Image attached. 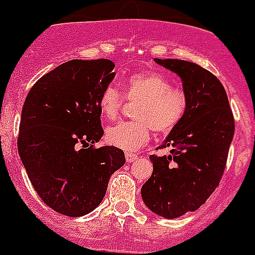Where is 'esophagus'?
<instances>
[{"instance_id":"34e87169","label":"esophagus","mask_w":255,"mask_h":255,"mask_svg":"<svg viewBox=\"0 0 255 255\" xmlns=\"http://www.w3.org/2000/svg\"><path fill=\"white\" fill-rule=\"evenodd\" d=\"M125 159H126V162H128V163H131V162H134V161H136V159H138V155L135 154V153L128 152V153H125Z\"/></svg>"}]
</instances>
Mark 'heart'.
I'll list each match as a JSON object with an SVG mask.
<instances>
[{"mask_svg":"<svg viewBox=\"0 0 255 255\" xmlns=\"http://www.w3.org/2000/svg\"><path fill=\"white\" fill-rule=\"evenodd\" d=\"M124 94L130 101H139L135 107V121H121L106 130V141L123 150H136L145 145L152 129L168 134L180 125L189 110V96L184 89L172 87L162 74L152 70L135 71L123 83ZM123 93L110 84L100 97V111L112 120L119 115L124 102Z\"/></svg>","mask_w":255,"mask_h":255,"instance_id":"1","label":"heart"}]
</instances>
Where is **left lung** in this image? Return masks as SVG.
I'll list each match as a JSON object with an SVG mask.
<instances>
[{"label":"left lung","instance_id":"obj_1","mask_svg":"<svg viewBox=\"0 0 255 255\" xmlns=\"http://www.w3.org/2000/svg\"><path fill=\"white\" fill-rule=\"evenodd\" d=\"M154 61L180 76L189 110L158 147L170 148V154L149 157L153 172L141 198L155 215L176 218L197 211L218 186L235 123L224 85L208 70L184 60Z\"/></svg>","mask_w":255,"mask_h":255}]
</instances>
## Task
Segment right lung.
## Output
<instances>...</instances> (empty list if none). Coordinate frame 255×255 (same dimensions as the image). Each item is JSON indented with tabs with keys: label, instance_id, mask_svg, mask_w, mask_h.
I'll return each mask as SVG.
<instances>
[{
	"label": "right lung",
	"instance_id": "1",
	"mask_svg": "<svg viewBox=\"0 0 255 255\" xmlns=\"http://www.w3.org/2000/svg\"><path fill=\"white\" fill-rule=\"evenodd\" d=\"M111 60H71L47 73L22 106L17 149L35 191L61 215L80 217L98 207L123 149L105 145L100 97L115 78Z\"/></svg>",
	"mask_w": 255,
	"mask_h": 255
}]
</instances>
